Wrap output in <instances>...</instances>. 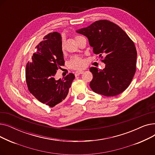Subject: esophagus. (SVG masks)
Returning a JSON list of instances; mask_svg holds the SVG:
<instances>
[{
  "label": "esophagus",
  "instance_id": "obj_1",
  "mask_svg": "<svg viewBox=\"0 0 155 155\" xmlns=\"http://www.w3.org/2000/svg\"><path fill=\"white\" fill-rule=\"evenodd\" d=\"M84 73V71H82V70H79V71H77L76 72H75V76H78V75H81V74H82V73Z\"/></svg>",
  "mask_w": 155,
  "mask_h": 155
}]
</instances>
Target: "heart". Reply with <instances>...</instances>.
Masks as SVG:
<instances>
[{
	"label": "heart",
	"instance_id": "obj_1",
	"mask_svg": "<svg viewBox=\"0 0 155 155\" xmlns=\"http://www.w3.org/2000/svg\"><path fill=\"white\" fill-rule=\"evenodd\" d=\"M79 37V36H75V40L76 41ZM62 50H63V45H62ZM85 60L81 58V57L75 56L73 57V58L69 61V67L71 68L75 69V70H81L85 67Z\"/></svg>",
	"mask_w": 155,
	"mask_h": 155
}]
</instances>
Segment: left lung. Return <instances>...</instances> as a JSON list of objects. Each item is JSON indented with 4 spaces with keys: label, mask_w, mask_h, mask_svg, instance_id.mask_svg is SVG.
Masks as SVG:
<instances>
[{
    "label": "left lung",
    "mask_w": 155,
    "mask_h": 155,
    "mask_svg": "<svg viewBox=\"0 0 155 155\" xmlns=\"http://www.w3.org/2000/svg\"><path fill=\"white\" fill-rule=\"evenodd\" d=\"M85 36L93 52L105 55L103 70L90 68L93 78L92 90L104 96H116L131 84L136 72L137 51L133 41L117 24L107 20L97 21L87 28L76 31Z\"/></svg>",
    "instance_id": "8db88e82"
}]
</instances>
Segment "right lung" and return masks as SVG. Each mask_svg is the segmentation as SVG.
Instances as JSON below:
<instances>
[{
	"label": "right lung",
	"mask_w": 155,
	"mask_h": 155,
	"mask_svg": "<svg viewBox=\"0 0 155 155\" xmlns=\"http://www.w3.org/2000/svg\"><path fill=\"white\" fill-rule=\"evenodd\" d=\"M36 52L26 64V79L30 93L51 107L66 98L75 75L70 73L63 79L54 78L64 64L61 36L58 32L46 35L36 46Z\"/></svg>",
	"instance_id": "obj_1"
}]
</instances>
